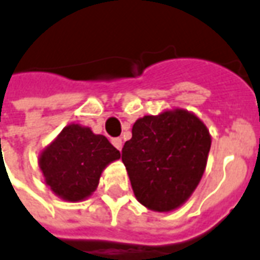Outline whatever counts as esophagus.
Instances as JSON below:
<instances>
[{
	"label": "esophagus",
	"instance_id": "esophagus-1",
	"mask_svg": "<svg viewBox=\"0 0 260 260\" xmlns=\"http://www.w3.org/2000/svg\"><path fill=\"white\" fill-rule=\"evenodd\" d=\"M111 143H113V146H114L117 150L122 149V140H121V138H114V139H111Z\"/></svg>",
	"mask_w": 260,
	"mask_h": 260
}]
</instances>
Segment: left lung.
Listing matches in <instances>:
<instances>
[{
    "label": "left lung",
    "instance_id": "obj_1",
    "mask_svg": "<svg viewBox=\"0 0 260 260\" xmlns=\"http://www.w3.org/2000/svg\"><path fill=\"white\" fill-rule=\"evenodd\" d=\"M209 149L211 135L203 121L175 109L136 121L121 158L138 201L151 211L169 212L199 186Z\"/></svg>",
    "mask_w": 260,
    "mask_h": 260
}]
</instances>
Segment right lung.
Returning a JSON list of instances; mask_svg holds the SVG:
<instances>
[{
	"label": "right lung",
	"mask_w": 260,
	"mask_h": 260,
	"mask_svg": "<svg viewBox=\"0 0 260 260\" xmlns=\"http://www.w3.org/2000/svg\"><path fill=\"white\" fill-rule=\"evenodd\" d=\"M120 157L106 136L70 124L42 150L38 164L52 191L64 201L77 203L95 191L103 169Z\"/></svg>",
	"instance_id": "add662e5"
}]
</instances>
